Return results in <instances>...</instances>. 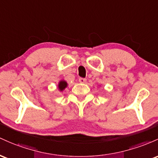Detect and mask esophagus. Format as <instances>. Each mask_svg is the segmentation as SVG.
Returning <instances> with one entry per match:
<instances>
[{"label": "esophagus", "mask_w": 158, "mask_h": 158, "mask_svg": "<svg viewBox=\"0 0 158 158\" xmlns=\"http://www.w3.org/2000/svg\"><path fill=\"white\" fill-rule=\"evenodd\" d=\"M79 82L81 83V84H85V83L86 82V79L84 78V77H80Z\"/></svg>", "instance_id": "obj_1"}]
</instances>
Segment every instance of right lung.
I'll use <instances>...</instances> for the list:
<instances>
[{
  "instance_id": "1",
  "label": "right lung",
  "mask_w": 158,
  "mask_h": 158,
  "mask_svg": "<svg viewBox=\"0 0 158 158\" xmlns=\"http://www.w3.org/2000/svg\"><path fill=\"white\" fill-rule=\"evenodd\" d=\"M58 86H59V89L62 91V90L64 89L67 86V83L64 81H60L59 83V85H58Z\"/></svg>"
}]
</instances>
